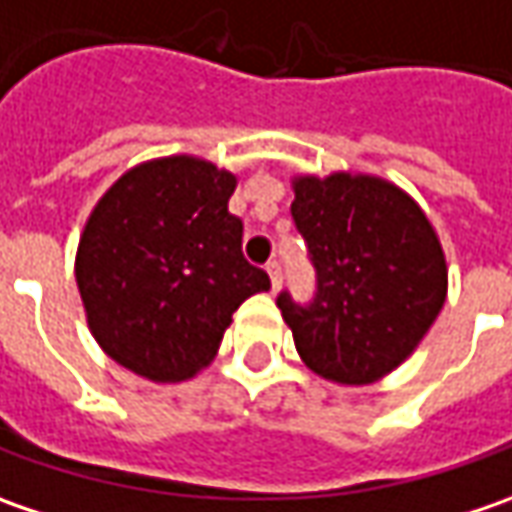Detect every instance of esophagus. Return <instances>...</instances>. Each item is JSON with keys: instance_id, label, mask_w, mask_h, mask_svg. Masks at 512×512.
I'll list each match as a JSON object with an SVG mask.
<instances>
[{"instance_id": "obj_1", "label": "esophagus", "mask_w": 512, "mask_h": 512, "mask_svg": "<svg viewBox=\"0 0 512 512\" xmlns=\"http://www.w3.org/2000/svg\"><path fill=\"white\" fill-rule=\"evenodd\" d=\"M266 272H269V280H272V292H278L280 280H283V272H280L278 260H272V263L266 266Z\"/></svg>"}]
</instances>
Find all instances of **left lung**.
Wrapping results in <instances>:
<instances>
[{
  "label": "left lung",
  "instance_id": "1",
  "mask_svg": "<svg viewBox=\"0 0 512 512\" xmlns=\"http://www.w3.org/2000/svg\"><path fill=\"white\" fill-rule=\"evenodd\" d=\"M292 217L318 269V298L278 309L306 369L364 387L398 369L447 300V257L427 212L367 171L292 177Z\"/></svg>",
  "mask_w": 512,
  "mask_h": 512
}]
</instances>
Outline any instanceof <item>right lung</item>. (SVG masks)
I'll return each mask as SVG.
<instances>
[{
  "label": "right lung",
  "mask_w": 512,
  "mask_h": 512,
  "mask_svg": "<svg viewBox=\"0 0 512 512\" xmlns=\"http://www.w3.org/2000/svg\"><path fill=\"white\" fill-rule=\"evenodd\" d=\"M234 189L237 174L212 160L154 157L120 174L82 226L74 275L88 329L145 381L194 378L237 306L269 292V275L240 252Z\"/></svg>",
  "instance_id": "1"
}]
</instances>
